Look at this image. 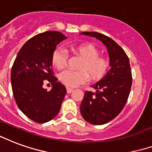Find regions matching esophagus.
<instances>
[{"label": "esophagus", "instance_id": "34e87169", "mask_svg": "<svg viewBox=\"0 0 152 152\" xmlns=\"http://www.w3.org/2000/svg\"><path fill=\"white\" fill-rule=\"evenodd\" d=\"M73 91V88H69V87H67V93H72Z\"/></svg>", "mask_w": 152, "mask_h": 152}]
</instances>
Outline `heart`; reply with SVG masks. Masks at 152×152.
<instances>
[{"mask_svg": "<svg viewBox=\"0 0 152 152\" xmlns=\"http://www.w3.org/2000/svg\"><path fill=\"white\" fill-rule=\"evenodd\" d=\"M71 50L79 55L83 60L80 64V71L65 70L59 74V80L67 87H76L84 84L90 77L92 80L102 79L109 67V62L105 58L99 56V51L94 46L88 43L72 45ZM67 52L64 48L54 50L51 57L52 64L56 67L62 69L67 62Z\"/></svg>", "mask_w": 152, "mask_h": 152, "instance_id": "b5f03b06", "label": "heart"}]
</instances>
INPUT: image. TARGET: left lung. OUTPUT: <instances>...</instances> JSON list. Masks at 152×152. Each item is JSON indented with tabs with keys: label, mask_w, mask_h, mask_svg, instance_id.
Returning a JSON list of instances; mask_svg holds the SVG:
<instances>
[{
	"label": "left lung",
	"mask_w": 152,
	"mask_h": 152,
	"mask_svg": "<svg viewBox=\"0 0 152 152\" xmlns=\"http://www.w3.org/2000/svg\"><path fill=\"white\" fill-rule=\"evenodd\" d=\"M80 34L99 39L109 52L110 69L92 86L96 93L85 92L80 104L85 121L93 125L105 124L121 113L127 102L132 85L130 60L124 50L110 37L97 32Z\"/></svg>",
	"instance_id": "left-lung-1"
}]
</instances>
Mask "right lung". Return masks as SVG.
Wrapping results in <instances>:
<instances>
[{
  "label": "right lung",
  "mask_w": 152,
  "mask_h": 152,
  "mask_svg": "<svg viewBox=\"0 0 152 152\" xmlns=\"http://www.w3.org/2000/svg\"><path fill=\"white\" fill-rule=\"evenodd\" d=\"M66 39L58 31H46L29 39L20 49L11 70L15 102L25 115L38 123L49 122L58 114L66 88L53 75L51 57L56 46ZM49 82L53 88H42Z\"/></svg>",
  "instance_id": "add662e5"
}]
</instances>
